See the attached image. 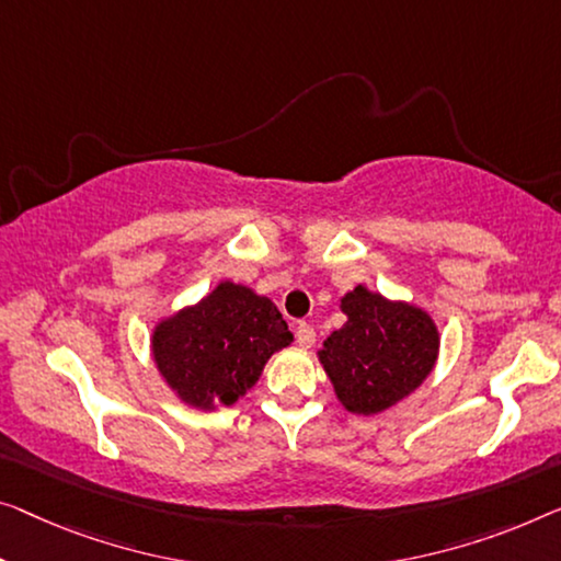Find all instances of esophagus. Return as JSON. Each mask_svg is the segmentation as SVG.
Listing matches in <instances>:
<instances>
[{"mask_svg":"<svg viewBox=\"0 0 561 561\" xmlns=\"http://www.w3.org/2000/svg\"><path fill=\"white\" fill-rule=\"evenodd\" d=\"M295 337H297V342H299V347H312L314 345V328L309 322H297V328H295Z\"/></svg>","mask_w":561,"mask_h":561,"instance_id":"esophagus-1","label":"esophagus"}]
</instances>
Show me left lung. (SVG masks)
I'll use <instances>...</instances> for the list:
<instances>
[{
    "mask_svg": "<svg viewBox=\"0 0 561 561\" xmlns=\"http://www.w3.org/2000/svg\"><path fill=\"white\" fill-rule=\"evenodd\" d=\"M340 307L347 322L317 353L334 396L350 413L388 411L421 388L436 365V322L425 309L392 302L363 284L347 291Z\"/></svg>",
    "mask_w": 561,
    "mask_h": 561,
    "instance_id": "8db88e82",
    "label": "left lung"
}]
</instances>
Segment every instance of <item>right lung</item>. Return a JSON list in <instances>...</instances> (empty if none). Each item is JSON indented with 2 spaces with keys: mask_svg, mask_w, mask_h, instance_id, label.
Returning a JSON list of instances; mask_svg holds the SVG:
<instances>
[{
  "mask_svg": "<svg viewBox=\"0 0 561 561\" xmlns=\"http://www.w3.org/2000/svg\"><path fill=\"white\" fill-rule=\"evenodd\" d=\"M291 342L272 299L221 282L198 305L156 324L150 347L158 373L186 405L214 411L256 386L266 360Z\"/></svg>",
  "mask_w": 561,
  "mask_h": 561,
  "instance_id": "1",
  "label": "right lung"
}]
</instances>
